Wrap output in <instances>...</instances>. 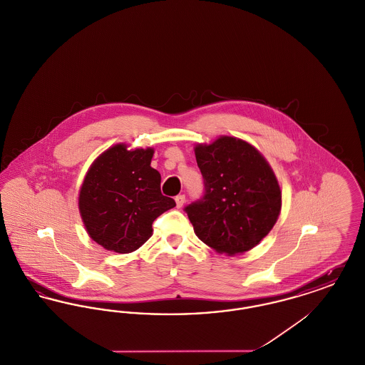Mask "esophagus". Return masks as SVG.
<instances>
[{
	"label": "esophagus",
	"instance_id": "1",
	"mask_svg": "<svg viewBox=\"0 0 365 365\" xmlns=\"http://www.w3.org/2000/svg\"><path fill=\"white\" fill-rule=\"evenodd\" d=\"M185 201H186V197L182 195V194L175 197V202H176V207H178V208H182V207L185 205Z\"/></svg>",
	"mask_w": 365,
	"mask_h": 365
}]
</instances>
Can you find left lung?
Listing matches in <instances>:
<instances>
[{"label": "left lung", "instance_id": "8db88e82", "mask_svg": "<svg viewBox=\"0 0 365 365\" xmlns=\"http://www.w3.org/2000/svg\"><path fill=\"white\" fill-rule=\"evenodd\" d=\"M205 183L202 200L185 210L195 235L217 253L242 255L275 226L282 190L269 163L241 138L220 135L194 146Z\"/></svg>", "mask_w": 365, "mask_h": 365}]
</instances>
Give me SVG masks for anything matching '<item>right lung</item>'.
I'll return each mask as SVG.
<instances>
[{
    "label": "right lung",
    "mask_w": 365,
    "mask_h": 365,
    "mask_svg": "<svg viewBox=\"0 0 365 365\" xmlns=\"http://www.w3.org/2000/svg\"><path fill=\"white\" fill-rule=\"evenodd\" d=\"M153 155V148L116 143L87 170L78 197L79 213L88 237L106 250H137L152 237L157 217L176 205L161 194V175L150 167Z\"/></svg>",
    "instance_id": "add662e5"
}]
</instances>
